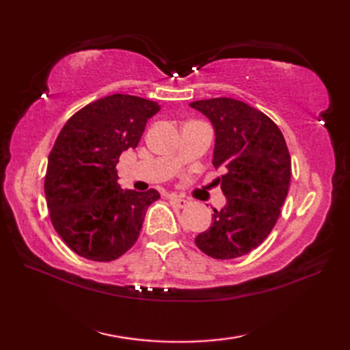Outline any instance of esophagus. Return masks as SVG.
Returning <instances> with one entry per match:
<instances>
[{"label":"esophagus","instance_id":"obj_1","mask_svg":"<svg viewBox=\"0 0 350 350\" xmlns=\"http://www.w3.org/2000/svg\"><path fill=\"white\" fill-rule=\"evenodd\" d=\"M170 202L173 203L174 206H177V207H187L189 204L188 200H185L183 197H179V196H176V194H171L170 196Z\"/></svg>","mask_w":350,"mask_h":350}]
</instances>
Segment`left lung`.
Returning a JSON list of instances; mask_svg holds the SVG:
<instances>
[{
    "instance_id": "obj_1",
    "label": "left lung",
    "mask_w": 350,
    "mask_h": 350,
    "mask_svg": "<svg viewBox=\"0 0 350 350\" xmlns=\"http://www.w3.org/2000/svg\"><path fill=\"white\" fill-rule=\"evenodd\" d=\"M215 129L213 165L227 203L213 209L212 226L196 245L212 258L228 260L257 248L277 224L288 192L292 162L278 126L248 103L213 98L189 103Z\"/></svg>"
}]
</instances>
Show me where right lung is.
Listing matches in <instances>:
<instances>
[{"instance_id": "obj_1", "label": "right lung", "mask_w": 350, "mask_h": 350, "mask_svg": "<svg viewBox=\"0 0 350 350\" xmlns=\"http://www.w3.org/2000/svg\"><path fill=\"white\" fill-rule=\"evenodd\" d=\"M161 107L131 94H111L73 114L49 153L44 196L55 232L78 256L113 262L137 242L156 189H122L116 165L135 148Z\"/></svg>"}]
</instances>
